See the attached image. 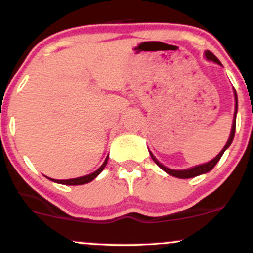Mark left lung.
I'll list each match as a JSON object with an SVG mask.
<instances>
[{
	"label": "left lung",
	"instance_id": "obj_1",
	"mask_svg": "<svg viewBox=\"0 0 253 253\" xmlns=\"http://www.w3.org/2000/svg\"><path fill=\"white\" fill-rule=\"evenodd\" d=\"M206 57L208 58L209 61H214L215 63H218V65L221 66L220 61L218 60V58L215 57V56L213 55V53L211 52V51H206ZM234 95H235V112H234V121H233V127H231V133H230V137H229L228 142H226V144L224 145V148L221 149V152L219 153L218 155H216L215 158H214L213 160H211V162L206 163V164H202V165H197V167H193L191 168V169H186V170H172V169H169V168L164 167V165L162 164V163L158 162L157 159H155L154 155L150 153V157H152V159L154 160L155 164L158 165V167L160 168V169L164 170L165 172H168L169 175L171 176H175V177H178V178H191V177H196V176L198 175H202V174H206V172L211 171V169H213L214 167L216 165V163L220 160L221 155L224 154V152H225L226 149H228L229 147H230L231 142H233L234 139V136H235V129H236V112H237V95H236V91L234 90Z\"/></svg>",
	"mask_w": 253,
	"mask_h": 253
}]
</instances>
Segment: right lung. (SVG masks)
Here are the masks:
<instances>
[{"label": "right lung", "instance_id": "add662e5", "mask_svg": "<svg viewBox=\"0 0 253 253\" xmlns=\"http://www.w3.org/2000/svg\"><path fill=\"white\" fill-rule=\"evenodd\" d=\"M108 159H109V157H106L105 162L103 163V165H101V167L99 168L96 171L91 172V174H89V175L82 176V177H77V178H70V180H53V178H50V180H52L53 182L62 183V185H73V186L84 185V183H88V182H90V181H93L94 178L96 177V176H98L101 171H103L104 168H105L106 164H108Z\"/></svg>", "mask_w": 253, "mask_h": 253}]
</instances>
